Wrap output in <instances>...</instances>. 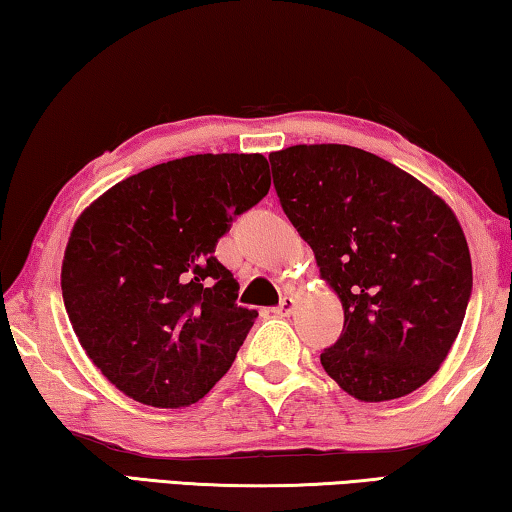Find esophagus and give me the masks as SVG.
Segmentation results:
<instances>
[{
	"label": "esophagus",
	"instance_id": "esophagus-1",
	"mask_svg": "<svg viewBox=\"0 0 512 512\" xmlns=\"http://www.w3.org/2000/svg\"><path fill=\"white\" fill-rule=\"evenodd\" d=\"M293 309H296V300H293L291 296H284L280 300V305H277L273 311L277 316H289V314H293Z\"/></svg>",
	"mask_w": 512,
	"mask_h": 512
}]
</instances>
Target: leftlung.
Wrapping results in <instances>:
<instances>
[{"label": "left lung", "mask_w": 512, "mask_h": 512, "mask_svg": "<svg viewBox=\"0 0 512 512\" xmlns=\"http://www.w3.org/2000/svg\"><path fill=\"white\" fill-rule=\"evenodd\" d=\"M284 214L343 302V332L320 354L361 402L413 393L461 332L472 259L443 198L375 153L298 144L268 155Z\"/></svg>", "instance_id": "obj_1"}]
</instances>
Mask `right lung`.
Returning <instances> with one entry per match:
<instances>
[{"mask_svg": "<svg viewBox=\"0 0 512 512\" xmlns=\"http://www.w3.org/2000/svg\"><path fill=\"white\" fill-rule=\"evenodd\" d=\"M271 189L259 153H203L121 180L76 221L60 287L83 350L128 397L176 409L230 370L257 311L214 257Z\"/></svg>", "mask_w": 512, "mask_h": 512, "instance_id": "add662e5", "label": "right lung"}]
</instances>
